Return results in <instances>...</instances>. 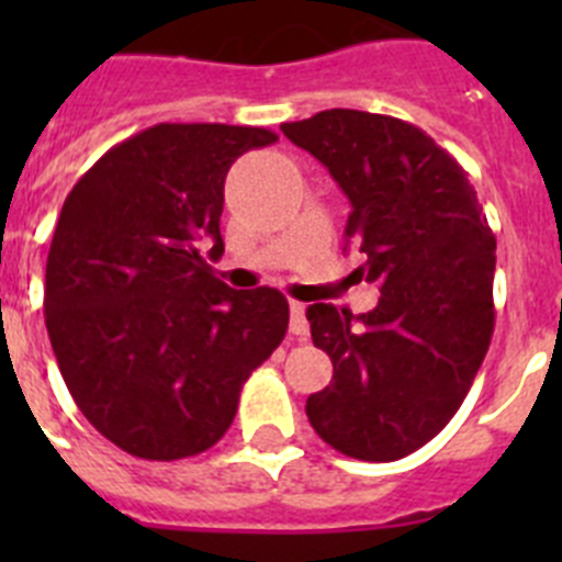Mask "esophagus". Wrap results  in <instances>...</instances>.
Instances as JSON below:
<instances>
[{
  "label": "esophagus",
  "instance_id": "1",
  "mask_svg": "<svg viewBox=\"0 0 562 562\" xmlns=\"http://www.w3.org/2000/svg\"><path fill=\"white\" fill-rule=\"evenodd\" d=\"M290 331L297 337L310 335V321H306V306L301 301L290 304Z\"/></svg>",
  "mask_w": 562,
  "mask_h": 562
}]
</instances>
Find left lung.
I'll list each match as a JSON object with an SVG mask.
<instances>
[{
	"label": "left lung",
	"instance_id": "obj_1",
	"mask_svg": "<svg viewBox=\"0 0 562 562\" xmlns=\"http://www.w3.org/2000/svg\"><path fill=\"white\" fill-rule=\"evenodd\" d=\"M281 132L349 196L346 241L380 286L362 315L306 310L335 366L306 416L340 453L396 461L453 419L479 374L495 326V236L464 168L411 123L326 109Z\"/></svg>",
	"mask_w": 562,
	"mask_h": 562
}]
</instances>
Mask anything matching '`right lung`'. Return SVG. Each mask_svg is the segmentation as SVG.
Returning <instances> with one entry per match:
<instances>
[{"mask_svg": "<svg viewBox=\"0 0 562 562\" xmlns=\"http://www.w3.org/2000/svg\"><path fill=\"white\" fill-rule=\"evenodd\" d=\"M276 140L258 126L157 123L109 148L64 200L47 335L89 425L137 459L213 448L245 380L284 340L281 292L231 290L207 265L225 252L227 171Z\"/></svg>", "mask_w": 562, "mask_h": 562, "instance_id": "add662e5", "label": "right lung"}]
</instances>
